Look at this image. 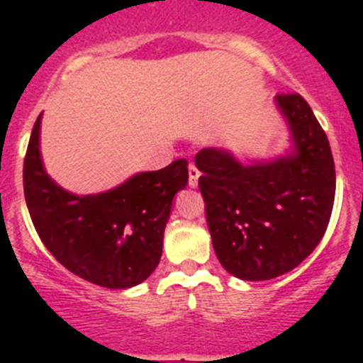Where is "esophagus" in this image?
Segmentation results:
<instances>
[{"instance_id":"esophagus-1","label":"esophagus","mask_w":363,"mask_h":363,"mask_svg":"<svg viewBox=\"0 0 363 363\" xmlns=\"http://www.w3.org/2000/svg\"><path fill=\"white\" fill-rule=\"evenodd\" d=\"M188 174H189V186H191V188H196V186H199L200 170L195 167V164H189V167H188Z\"/></svg>"}]
</instances>
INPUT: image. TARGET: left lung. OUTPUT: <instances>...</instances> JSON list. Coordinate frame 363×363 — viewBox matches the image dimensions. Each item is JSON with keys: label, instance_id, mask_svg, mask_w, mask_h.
<instances>
[{"label": "left lung", "instance_id": "left-lung-1", "mask_svg": "<svg viewBox=\"0 0 363 363\" xmlns=\"http://www.w3.org/2000/svg\"><path fill=\"white\" fill-rule=\"evenodd\" d=\"M290 145L274 158L239 160L228 147L195 156L219 263L242 281L294 270L323 239L335 196L330 144L300 94L274 100Z\"/></svg>", "mask_w": 363, "mask_h": 363}]
</instances>
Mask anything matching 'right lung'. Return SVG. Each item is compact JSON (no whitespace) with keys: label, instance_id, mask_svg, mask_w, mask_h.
I'll list each match as a JSON object with an SVG mask.
<instances>
[{"label":"right lung","instance_id":"add662e5","mask_svg":"<svg viewBox=\"0 0 363 363\" xmlns=\"http://www.w3.org/2000/svg\"><path fill=\"white\" fill-rule=\"evenodd\" d=\"M42 113L23 172L26 203L42 242L69 272L98 286L126 290L144 283L161 259L174 196L188 184V161L137 172L107 191L77 195L47 174L40 151Z\"/></svg>","mask_w":363,"mask_h":363}]
</instances>
